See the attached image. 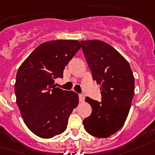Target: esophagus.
I'll return each mask as SVG.
<instances>
[{
	"label": "esophagus",
	"instance_id": "esophagus-1",
	"mask_svg": "<svg viewBox=\"0 0 155 155\" xmlns=\"http://www.w3.org/2000/svg\"><path fill=\"white\" fill-rule=\"evenodd\" d=\"M79 101H80L81 102H83L84 101V95L82 94H79Z\"/></svg>",
	"mask_w": 155,
	"mask_h": 155
}]
</instances>
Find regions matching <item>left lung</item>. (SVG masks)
I'll return each mask as SVG.
<instances>
[{
    "instance_id": "1",
    "label": "left lung",
    "mask_w": 155,
    "mask_h": 155,
    "mask_svg": "<svg viewBox=\"0 0 155 155\" xmlns=\"http://www.w3.org/2000/svg\"><path fill=\"white\" fill-rule=\"evenodd\" d=\"M81 43L102 96L101 102L85 98L92 112L84 120V127L91 135L108 137L123 127L128 115L134 94V75L125 58L106 42L90 40Z\"/></svg>"
}]
</instances>
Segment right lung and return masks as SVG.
<instances>
[{
	"mask_svg": "<svg viewBox=\"0 0 155 155\" xmlns=\"http://www.w3.org/2000/svg\"><path fill=\"white\" fill-rule=\"evenodd\" d=\"M81 48L76 40H57L40 45L20 66L16 76V102L25 124L35 134L51 138L67 128L78 106V94L55 87L65 66Z\"/></svg>",
	"mask_w": 155,
	"mask_h": 155,
	"instance_id": "obj_1",
	"label": "right lung"
}]
</instances>
